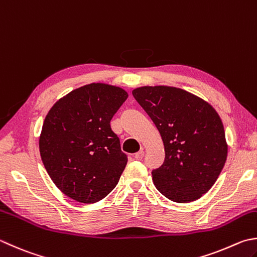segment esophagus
I'll return each mask as SVG.
<instances>
[{
  "instance_id": "esophagus-1",
  "label": "esophagus",
  "mask_w": 257,
  "mask_h": 257,
  "mask_svg": "<svg viewBox=\"0 0 257 257\" xmlns=\"http://www.w3.org/2000/svg\"><path fill=\"white\" fill-rule=\"evenodd\" d=\"M143 157H144V150L143 149L140 150L138 153H135V159L139 160V161H140V160H142Z\"/></svg>"
}]
</instances>
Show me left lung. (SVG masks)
<instances>
[{"mask_svg":"<svg viewBox=\"0 0 257 257\" xmlns=\"http://www.w3.org/2000/svg\"><path fill=\"white\" fill-rule=\"evenodd\" d=\"M161 134L166 158L152 171L154 186L179 204L199 199L225 166L227 143L218 113L207 101L168 86L132 91Z\"/></svg>","mask_w":257,"mask_h":257,"instance_id":"obj_1","label":"left lung"}]
</instances>
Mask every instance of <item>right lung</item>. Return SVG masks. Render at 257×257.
Masks as SVG:
<instances>
[{
  "instance_id": "1",
  "label": "right lung",
  "mask_w": 257,
  "mask_h": 257,
  "mask_svg": "<svg viewBox=\"0 0 257 257\" xmlns=\"http://www.w3.org/2000/svg\"><path fill=\"white\" fill-rule=\"evenodd\" d=\"M128 95L106 84L70 91L48 112L39 149L53 183L83 204L103 199L117 185L127 163L110 119Z\"/></svg>"
}]
</instances>
